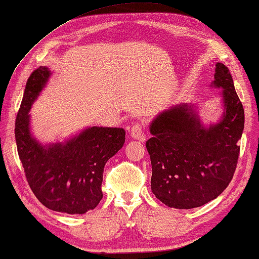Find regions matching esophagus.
<instances>
[{"instance_id":"1","label":"esophagus","mask_w":259,"mask_h":259,"mask_svg":"<svg viewBox=\"0 0 259 259\" xmlns=\"http://www.w3.org/2000/svg\"><path fill=\"white\" fill-rule=\"evenodd\" d=\"M131 137L135 139H139L141 142L145 141V129L144 125L141 124V123H135L133 128L130 130Z\"/></svg>"}]
</instances>
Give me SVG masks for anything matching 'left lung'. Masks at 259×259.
I'll list each match as a JSON object with an SVG mask.
<instances>
[{
	"label": "left lung",
	"instance_id": "left-lung-1",
	"mask_svg": "<svg viewBox=\"0 0 259 259\" xmlns=\"http://www.w3.org/2000/svg\"><path fill=\"white\" fill-rule=\"evenodd\" d=\"M213 85L224 90L225 113L218 124L204 128L188 105L171 107L151 123L153 137L146 142L151 189L169 207L203 206L228 187L235 173L244 109L225 64L217 63Z\"/></svg>",
	"mask_w": 259,
	"mask_h": 259
}]
</instances>
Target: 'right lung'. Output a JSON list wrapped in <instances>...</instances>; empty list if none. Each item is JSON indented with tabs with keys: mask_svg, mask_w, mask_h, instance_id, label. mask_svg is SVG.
Listing matches in <instances>:
<instances>
[{
	"mask_svg": "<svg viewBox=\"0 0 259 259\" xmlns=\"http://www.w3.org/2000/svg\"><path fill=\"white\" fill-rule=\"evenodd\" d=\"M51 75L40 67L31 73L15 123L20 161L31 190L49 210L83 214L102 198L104 167L125 142L122 128L92 126L65 144L40 145L30 134V108Z\"/></svg>",
	"mask_w": 259,
	"mask_h": 259,
	"instance_id": "1",
	"label": "right lung"
}]
</instances>
